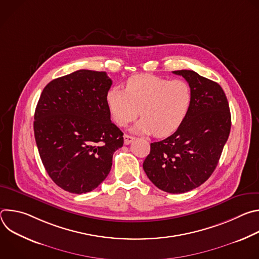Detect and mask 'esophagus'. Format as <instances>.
Here are the masks:
<instances>
[{"instance_id": "obj_1", "label": "esophagus", "mask_w": 259, "mask_h": 259, "mask_svg": "<svg viewBox=\"0 0 259 259\" xmlns=\"http://www.w3.org/2000/svg\"><path fill=\"white\" fill-rule=\"evenodd\" d=\"M134 139H135V137H133V136H131V135H128V134H124V143H125L126 145L130 144Z\"/></svg>"}]
</instances>
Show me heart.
I'll use <instances>...</instances> for the list:
<instances>
[{"mask_svg":"<svg viewBox=\"0 0 259 259\" xmlns=\"http://www.w3.org/2000/svg\"><path fill=\"white\" fill-rule=\"evenodd\" d=\"M193 101L190 84L181 79L168 80L151 73L130 77L125 90L110 88L105 102L113 121L120 127L142 118L135 132L163 138L173 134L186 120Z\"/></svg>","mask_w":259,"mask_h":259,"instance_id":"b5f03b06","label":"heart"}]
</instances>
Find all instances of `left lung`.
Wrapping results in <instances>:
<instances>
[{
  "mask_svg": "<svg viewBox=\"0 0 259 259\" xmlns=\"http://www.w3.org/2000/svg\"><path fill=\"white\" fill-rule=\"evenodd\" d=\"M190 84L193 101L181 126L151 143L143 170L155 186L170 194L190 192L215 170L229 138L232 118L227 96L216 82L194 70H174Z\"/></svg>",
  "mask_w": 259,
  "mask_h": 259,
  "instance_id": "left-lung-1",
  "label": "left lung"
}]
</instances>
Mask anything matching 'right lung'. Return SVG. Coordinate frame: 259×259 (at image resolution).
Segmentation results:
<instances>
[{
	"instance_id": "add662e5",
	"label": "right lung",
	"mask_w": 259,
	"mask_h": 259,
	"mask_svg": "<svg viewBox=\"0 0 259 259\" xmlns=\"http://www.w3.org/2000/svg\"><path fill=\"white\" fill-rule=\"evenodd\" d=\"M105 71L80 69L51 81L34 112L33 131L43 165L62 190L85 194L106 178L123 132L110 121Z\"/></svg>"
}]
</instances>
